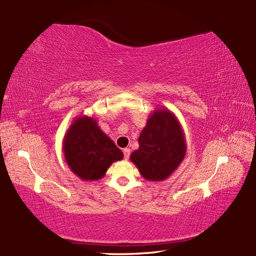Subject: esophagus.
Masks as SVG:
<instances>
[{"mask_svg": "<svg viewBox=\"0 0 256 256\" xmlns=\"http://www.w3.org/2000/svg\"><path fill=\"white\" fill-rule=\"evenodd\" d=\"M123 154H124V158L125 160H128L130 154H131V150H130V148H124L123 150Z\"/></svg>", "mask_w": 256, "mask_h": 256, "instance_id": "1", "label": "esophagus"}]
</instances>
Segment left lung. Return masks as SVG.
Here are the masks:
<instances>
[{"mask_svg": "<svg viewBox=\"0 0 256 256\" xmlns=\"http://www.w3.org/2000/svg\"><path fill=\"white\" fill-rule=\"evenodd\" d=\"M138 150L130 160L146 180L162 182L170 177L186 155L184 133L170 110L156 108L150 113L138 138Z\"/></svg>", "mask_w": 256, "mask_h": 256, "instance_id": "left-lung-1", "label": "left lung"}]
</instances>
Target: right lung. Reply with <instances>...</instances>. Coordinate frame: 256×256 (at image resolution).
Instances as JSON below:
<instances>
[{"label": "right lung", "mask_w": 256, "mask_h": 256, "mask_svg": "<svg viewBox=\"0 0 256 256\" xmlns=\"http://www.w3.org/2000/svg\"><path fill=\"white\" fill-rule=\"evenodd\" d=\"M62 150L70 170L84 182L99 180L112 162L123 158L121 150L88 116L74 120L64 136Z\"/></svg>", "instance_id": "right-lung-1"}]
</instances>
